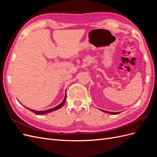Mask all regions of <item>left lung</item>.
Here are the masks:
<instances>
[{
	"label": "left lung",
	"mask_w": 157,
	"mask_h": 157,
	"mask_svg": "<svg viewBox=\"0 0 157 157\" xmlns=\"http://www.w3.org/2000/svg\"><path fill=\"white\" fill-rule=\"evenodd\" d=\"M101 111H103V112H105V113H109V114H111V115H117V114L120 113V112H117V113H115V112H109V111H104V110H101Z\"/></svg>",
	"instance_id": "8db88e82"
}]
</instances>
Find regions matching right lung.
Masks as SVG:
<instances>
[{
	"instance_id": "add662e5",
	"label": "right lung",
	"mask_w": 157,
	"mask_h": 157,
	"mask_svg": "<svg viewBox=\"0 0 157 157\" xmlns=\"http://www.w3.org/2000/svg\"><path fill=\"white\" fill-rule=\"evenodd\" d=\"M65 100H66V95L65 96V98H64V99L63 100V101L61 102V103L59 104V105H58V106H56V107H54V108L50 109H48V110H45V111H35V110H32V109H29V108H27V109H29V110H30L31 111H32L33 113H35L36 115H44V114H46V113H50V112H52V111H56V110H57V109H58L61 108V107H62V106L64 105V104H65Z\"/></svg>"
}]
</instances>
